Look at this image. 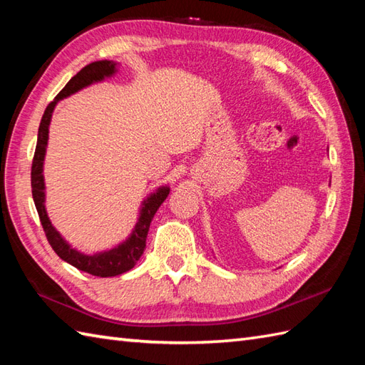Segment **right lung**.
Wrapping results in <instances>:
<instances>
[{
	"label": "right lung",
	"instance_id": "1",
	"mask_svg": "<svg viewBox=\"0 0 365 365\" xmlns=\"http://www.w3.org/2000/svg\"><path fill=\"white\" fill-rule=\"evenodd\" d=\"M118 66H119L118 63H114V61H108V59L91 63L86 67H83L81 71L66 84L64 89L54 97L53 102L46 106V110L42 115L41 125H38L37 145L34 152L33 168H31V188H33V199L37 208L38 218H41V222H42V227L45 230L46 240H48V243L51 245L54 252H56L64 262L71 263L72 267L84 271V273H89L92 276H98V277L119 276L122 273H127V271H130L136 265V262L144 252L147 232H149L153 216L169 195L170 191L169 185H165V187H160L158 190H155V192H150V195L143 200L135 227L122 243L115 245L114 247H111V250H106V251L84 254L76 250V247H72V245L59 234L48 218V213H46V207H45L43 161H45L46 145H48V128H50L51 115L56 105L63 98L76 94V92L91 86V84L102 83L106 78H111V76L118 73Z\"/></svg>",
	"mask_w": 365,
	"mask_h": 365
}]
</instances>
